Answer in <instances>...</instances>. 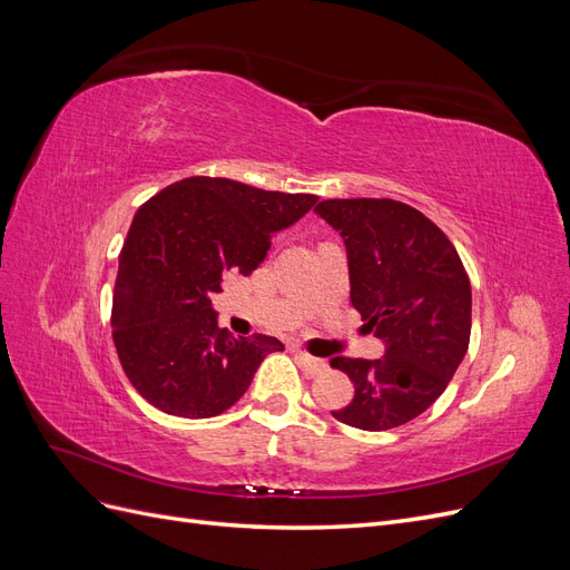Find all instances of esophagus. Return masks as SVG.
I'll list each match as a JSON object with an SVG mask.
<instances>
[{"instance_id": "34e87169", "label": "esophagus", "mask_w": 570, "mask_h": 570, "mask_svg": "<svg viewBox=\"0 0 570 570\" xmlns=\"http://www.w3.org/2000/svg\"><path fill=\"white\" fill-rule=\"evenodd\" d=\"M297 358H299V366L308 373V375H318V373H323L325 371V361L323 358H316V356H312V354H306V352H297Z\"/></svg>"}]
</instances>
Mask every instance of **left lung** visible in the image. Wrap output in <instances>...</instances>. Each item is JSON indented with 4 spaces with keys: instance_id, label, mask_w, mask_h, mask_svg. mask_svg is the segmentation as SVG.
<instances>
[{
    "instance_id": "obj_1",
    "label": "left lung",
    "mask_w": 570,
    "mask_h": 570,
    "mask_svg": "<svg viewBox=\"0 0 570 570\" xmlns=\"http://www.w3.org/2000/svg\"><path fill=\"white\" fill-rule=\"evenodd\" d=\"M342 235L350 299L385 356L331 358L350 375L352 402L333 411L361 430L404 425L450 385L471 340V281L433 220L396 199H323L314 209Z\"/></svg>"
}]
</instances>
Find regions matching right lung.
Returning a JSON list of instances; mask_svg holds the SVG:
<instances>
[{
  "label": "right lung",
  "mask_w": 570,
  "mask_h": 570,
  "mask_svg": "<svg viewBox=\"0 0 570 570\" xmlns=\"http://www.w3.org/2000/svg\"><path fill=\"white\" fill-rule=\"evenodd\" d=\"M316 199L195 176L137 209L118 256L111 335L130 385L151 406L180 419L218 416L247 392L264 356L285 350L268 335H228L212 295L226 271H256L273 235Z\"/></svg>",
  "instance_id": "add662e5"
}]
</instances>
